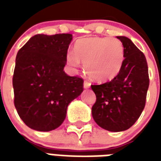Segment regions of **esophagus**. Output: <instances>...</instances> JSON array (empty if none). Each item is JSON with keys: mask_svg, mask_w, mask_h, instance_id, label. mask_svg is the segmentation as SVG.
<instances>
[{"mask_svg": "<svg viewBox=\"0 0 161 161\" xmlns=\"http://www.w3.org/2000/svg\"><path fill=\"white\" fill-rule=\"evenodd\" d=\"M91 87V83H89L88 81H84V89H89Z\"/></svg>", "mask_w": 161, "mask_h": 161, "instance_id": "obj_1", "label": "esophagus"}]
</instances>
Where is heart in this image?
Returning a JSON list of instances; mask_svg holds the SVG:
<instances>
[{"label": "heart", "instance_id": "1", "mask_svg": "<svg viewBox=\"0 0 161 161\" xmlns=\"http://www.w3.org/2000/svg\"><path fill=\"white\" fill-rule=\"evenodd\" d=\"M125 59L123 44L118 39L106 37H89L77 40L74 53H68L67 63L78 67L80 62L93 80L107 82L121 71Z\"/></svg>", "mask_w": 161, "mask_h": 161}]
</instances>
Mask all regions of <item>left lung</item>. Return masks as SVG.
Segmentation results:
<instances>
[{"label":"left lung","instance_id":"1","mask_svg":"<svg viewBox=\"0 0 161 161\" xmlns=\"http://www.w3.org/2000/svg\"><path fill=\"white\" fill-rule=\"evenodd\" d=\"M117 39L125 50L121 71L110 82L91 85L97 97L91 109L93 119L98 126L111 132L125 131L135 124L144 109L149 86L145 55L130 39Z\"/></svg>","mask_w":161,"mask_h":161}]
</instances>
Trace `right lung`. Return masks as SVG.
<instances>
[{"label": "right lung", "instance_id": "1", "mask_svg": "<svg viewBox=\"0 0 161 161\" xmlns=\"http://www.w3.org/2000/svg\"><path fill=\"white\" fill-rule=\"evenodd\" d=\"M69 33L36 34L19 50L13 77L14 106L25 124L37 131L58 128L68 105L83 92L84 81L64 70Z\"/></svg>", "mask_w": 161, "mask_h": 161}]
</instances>
